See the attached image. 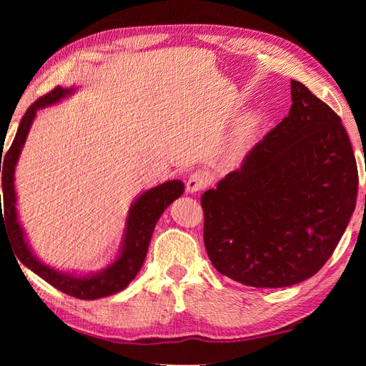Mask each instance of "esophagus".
<instances>
[{
	"instance_id": "obj_1",
	"label": "esophagus",
	"mask_w": 366,
	"mask_h": 366,
	"mask_svg": "<svg viewBox=\"0 0 366 366\" xmlns=\"http://www.w3.org/2000/svg\"><path fill=\"white\" fill-rule=\"evenodd\" d=\"M209 182H211V176L204 173V171H195V173H192L189 176L187 182H185V190L189 193H197L206 189Z\"/></svg>"
}]
</instances>
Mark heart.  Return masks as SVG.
<instances>
[{
  "mask_svg": "<svg viewBox=\"0 0 366 366\" xmlns=\"http://www.w3.org/2000/svg\"><path fill=\"white\" fill-rule=\"evenodd\" d=\"M259 126H261L259 116H250V118L245 121L242 132H240V142H239V144L244 146V144H247L248 142H250V139L256 135V132H258Z\"/></svg>",
  "mask_w": 366,
  "mask_h": 366,
  "instance_id": "1",
  "label": "heart"
}]
</instances>
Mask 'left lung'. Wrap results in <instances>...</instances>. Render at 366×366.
I'll use <instances>...</instances> for the list:
<instances>
[{
  "label": "left lung",
  "mask_w": 366,
  "mask_h": 366,
  "mask_svg": "<svg viewBox=\"0 0 366 366\" xmlns=\"http://www.w3.org/2000/svg\"><path fill=\"white\" fill-rule=\"evenodd\" d=\"M290 114L201 197L212 266L253 287L297 285L335 252L359 173L340 116L291 80Z\"/></svg>",
  "instance_id": "obj_1"
}]
</instances>
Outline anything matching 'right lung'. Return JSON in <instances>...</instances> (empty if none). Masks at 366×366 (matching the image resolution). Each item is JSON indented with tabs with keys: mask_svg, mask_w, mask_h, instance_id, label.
<instances>
[{
	"mask_svg": "<svg viewBox=\"0 0 366 366\" xmlns=\"http://www.w3.org/2000/svg\"><path fill=\"white\" fill-rule=\"evenodd\" d=\"M72 92V89H64L56 86L51 89L49 94L39 97L36 102L31 105L25 116L20 121V126L15 135L14 142L6 152L4 163L0 162V171L3 168V209L0 206V231L1 228L9 236L11 244L14 245L15 256L20 259L21 264H25L46 283L56 287L61 292L72 295V297L81 300H94L100 297H107L122 291L124 287L137 277L142 269L147 248L152 237V232L157 220L163 211L173 203L174 199L184 193V184L181 181H168L163 182L157 187L142 193L137 201L130 207L127 217V228L126 236H124V244L121 253L112 266H108L105 270L99 272L96 275L89 277H74L64 272L54 270L44 262L39 261L33 252L29 250V245L25 240V234L17 219V209H15V189H14V173L15 165H17L19 155L21 147L26 142L28 132L31 124L34 121L36 112L46 105H53L59 102ZM3 157V154H1Z\"/></svg>",
	"mask_w": 366,
	"mask_h": 366,
	"instance_id": "obj_1",
	"label": "right lung"
}]
</instances>
